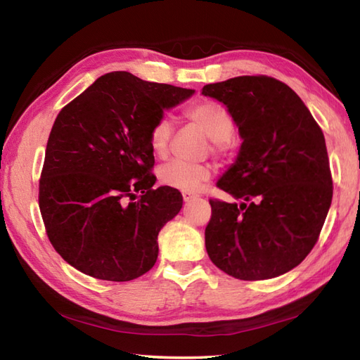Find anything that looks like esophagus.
<instances>
[{"mask_svg": "<svg viewBox=\"0 0 360 360\" xmlns=\"http://www.w3.org/2000/svg\"><path fill=\"white\" fill-rule=\"evenodd\" d=\"M182 198H184V201H186V202H188V201L195 200L196 195H195V193H192V192H182Z\"/></svg>", "mask_w": 360, "mask_h": 360, "instance_id": "1", "label": "esophagus"}]
</instances>
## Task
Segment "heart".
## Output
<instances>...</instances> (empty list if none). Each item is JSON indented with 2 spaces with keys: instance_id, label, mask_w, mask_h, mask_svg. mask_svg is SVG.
<instances>
[{
  "instance_id": "obj_1",
  "label": "heart",
  "mask_w": 360,
  "mask_h": 360,
  "mask_svg": "<svg viewBox=\"0 0 360 360\" xmlns=\"http://www.w3.org/2000/svg\"><path fill=\"white\" fill-rule=\"evenodd\" d=\"M186 117L200 127L210 137L212 151L223 153L229 147V141L233 133V119L224 106L215 102H200L186 111ZM173 136V125L167 117L158 119L153 124L148 142L153 153L158 156H165ZM159 181L164 186L182 192H196L204 181L209 179V167L204 164L187 162L182 159L168 160L158 170Z\"/></svg>"
}]
</instances>
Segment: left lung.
I'll return each instance as SVG.
<instances>
[{
  "label": "left lung",
  "instance_id": "obj_1",
  "mask_svg": "<svg viewBox=\"0 0 360 360\" xmlns=\"http://www.w3.org/2000/svg\"><path fill=\"white\" fill-rule=\"evenodd\" d=\"M202 96L226 105L243 139L217 182L241 202L210 200L205 249L235 278L278 277L307 258L330 210L325 136L302 98L266 75L210 83Z\"/></svg>",
  "mask_w": 360,
  "mask_h": 360
}]
</instances>
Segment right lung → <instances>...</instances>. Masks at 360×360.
I'll return each instance as SVG.
<instances>
[{
	"label": "right lung",
	"instance_id": "obj_1",
	"mask_svg": "<svg viewBox=\"0 0 360 360\" xmlns=\"http://www.w3.org/2000/svg\"><path fill=\"white\" fill-rule=\"evenodd\" d=\"M193 93L116 71L58 112L38 204L49 241L66 263L108 281L134 280L155 266L158 235L179 213L182 195L153 188L148 134L165 110Z\"/></svg>",
	"mask_w": 360,
	"mask_h": 360
}]
</instances>
